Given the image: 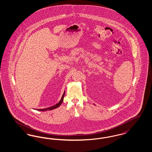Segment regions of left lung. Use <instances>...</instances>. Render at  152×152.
I'll list each match as a JSON object with an SVG mask.
<instances>
[{
	"mask_svg": "<svg viewBox=\"0 0 152 152\" xmlns=\"http://www.w3.org/2000/svg\"><path fill=\"white\" fill-rule=\"evenodd\" d=\"M94 105H95V104H94Z\"/></svg>",
	"mask_w": 152,
	"mask_h": 152,
	"instance_id": "8db88e82",
	"label": "left lung"
}]
</instances>
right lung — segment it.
Listing matches in <instances>:
<instances>
[{"instance_id": "1", "label": "right lung", "mask_w": 152, "mask_h": 152, "mask_svg": "<svg viewBox=\"0 0 152 152\" xmlns=\"http://www.w3.org/2000/svg\"><path fill=\"white\" fill-rule=\"evenodd\" d=\"M64 94H65V91H64V93H63L62 97L61 98V99L60 100V101H59L58 103H56V104H55L54 106H51V107H48V108L43 109H37V110H38V111H47V110H54L55 109L58 108L59 106H61V104L63 102V99H64Z\"/></svg>"}]
</instances>
